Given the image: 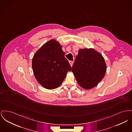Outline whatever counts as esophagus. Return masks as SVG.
Instances as JSON below:
<instances>
[{
	"instance_id": "esophagus-1",
	"label": "esophagus",
	"mask_w": 132,
	"mask_h": 132,
	"mask_svg": "<svg viewBox=\"0 0 132 132\" xmlns=\"http://www.w3.org/2000/svg\"><path fill=\"white\" fill-rule=\"evenodd\" d=\"M69 63H70L71 66L72 67V65H73V61H69Z\"/></svg>"
}]
</instances>
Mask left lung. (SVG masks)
I'll return each instance as SVG.
<instances>
[{"label":"left lung","instance_id":"left-lung-1","mask_svg":"<svg viewBox=\"0 0 132 132\" xmlns=\"http://www.w3.org/2000/svg\"><path fill=\"white\" fill-rule=\"evenodd\" d=\"M106 64L103 56L93 48L80 49L72 68L78 84L89 90L105 76Z\"/></svg>","mask_w":132,"mask_h":132}]
</instances>
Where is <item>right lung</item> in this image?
Here are the masks:
<instances>
[{"label": "right lung", "instance_id": "right-lung-1", "mask_svg": "<svg viewBox=\"0 0 132 132\" xmlns=\"http://www.w3.org/2000/svg\"><path fill=\"white\" fill-rule=\"evenodd\" d=\"M62 46L51 39L34 55L32 67L34 76L41 85L47 89H54L61 85L67 73L71 70L64 56Z\"/></svg>", "mask_w": 132, "mask_h": 132}]
</instances>
